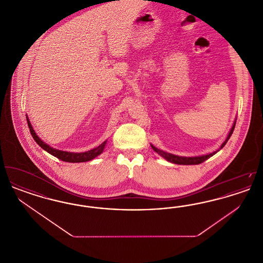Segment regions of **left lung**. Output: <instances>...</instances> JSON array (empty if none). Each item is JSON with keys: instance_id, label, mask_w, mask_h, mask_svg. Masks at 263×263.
Listing matches in <instances>:
<instances>
[{"instance_id": "left-lung-1", "label": "left lung", "mask_w": 263, "mask_h": 263, "mask_svg": "<svg viewBox=\"0 0 263 263\" xmlns=\"http://www.w3.org/2000/svg\"><path fill=\"white\" fill-rule=\"evenodd\" d=\"M235 126H236V121H235L234 125L232 127V129H231V131H230L228 137L226 139L225 142H224V143L222 144V146L220 147V149L218 151H216V152H213V153L209 154V155H205V156H201V157L186 158V157H179V156H175V155H173V154L165 153V152H163V151L157 149V148H156L155 146H153V145H152V148H153V150L155 151V152H157L158 154H160L166 161H168V162H171V163H177V164H199V163L205 162L206 160H208L209 158H211L213 155H215L217 152H219V151L221 150V149L225 146L226 144H227V142H228V140L230 139V137H231L232 134H233V132H234Z\"/></svg>"}]
</instances>
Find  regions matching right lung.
<instances>
[{
	"mask_svg": "<svg viewBox=\"0 0 263 263\" xmlns=\"http://www.w3.org/2000/svg\"><path fill=\"white\" fill-rule=\"evenodd\" d=\"M27 121V125L29 128V131L31 133V136L34 139V141L37 143L38 145L43 149V150L48 152L52 156L58 158L59 160H61L63 162H67V163H84V162H88L92 159H95L96 157H98L102 153V151L105 147L106 141H104L103 143H101L99 147L92 149V150L85 152V153H69V152H64V151L56 150L51 148L50 146H48L47 144H45L44 142H42L41 139L38 138L37 135L35 134L32 126L30 124L28 118H26Z\"/></svg>",
	"mask_w": 263,
	"mask_h": 263,
	"instance_id": "add662e5",
	"label": "right lung"
}]
</instances>
